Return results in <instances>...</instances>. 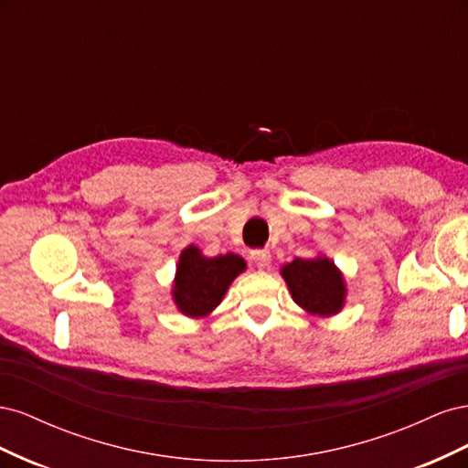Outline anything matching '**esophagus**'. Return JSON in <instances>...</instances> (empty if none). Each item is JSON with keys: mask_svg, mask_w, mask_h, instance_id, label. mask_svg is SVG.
Returning <instances> with one entry per match:
<instances>
[{"mask_svg": "<svg viewBox=\"0 0 468 468\" xmlns=\"http://www.w3.org/2000/svg\"><path fill=\"white\" fill-rule=\"evenodd\" d=\"M251 260L258 267H265L269 265V261H271V253H269V250H253Z\"/></svg>", "mask_w": 468, "mask_h": 468, "instance_id": "1", "label": "esophagus"}]
</instances>
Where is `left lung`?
<instances>
[{
	"label": "left lung",
	"mask_w": 468,
	"mask_h": 468,
	"mask_svg": "<svg viewBox=\"0 0 468 468\" xmlns=\"http://www.w3.org/2000/svg\"><path fill=\"white\" fill-rule=\"evenodd\" d=\"M282 277L291 289L292 301L310 314L330 316L339 313L344 304V279L335 265L325 260H301L282 267Z\"/></svg>",
	"instance_id": "left-lung-1"
}]
</instances>
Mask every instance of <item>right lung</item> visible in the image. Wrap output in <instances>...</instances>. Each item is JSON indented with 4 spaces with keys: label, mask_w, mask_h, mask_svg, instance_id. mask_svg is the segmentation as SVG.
<instances>
[{
    "label": "right lung",
    "mask_w": 468,
    "mask_h": 468,
    "mask_svg": "<svg viewBox=\"0 0 468 468\" xmlns=\"http://www.w3.org/2000/svg\"><path fill=\"white\" fill-rule=\"evenodd\" d=\"M246 269L244 260L234 253H224L217 258H203L201 251L189 246L181 253L177 279H176V303L183 314L205 316L218 306L222 296L238 273Z\"/></svg>",
    "instance_id": "right-lung-1"
}]
</instances>
